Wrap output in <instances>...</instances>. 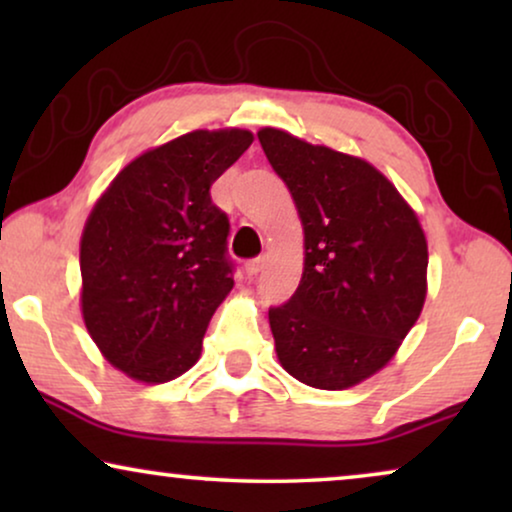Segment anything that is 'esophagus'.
Segmentation results:
<instances>
[{
	"mask_svg": "<svg viewBox=\"0 0 512 512\" xmlns=\"http://www.w3.org/2000/svg\"><path fill=\"white\" fill-rule=\"evenodd\" d=\"M265 265H268V256H258V258H251V261L244 263V272H247L249 277H254L261 272Z\"/></svg>",
	"mask_w": 512,
	"mask_h": 512,
	"instance_id": "obj_1",
	"label": "esophagus"
}]
</instances>
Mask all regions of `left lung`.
Instances as JSON below:
<instances>
[{
    "label": "left lung",
    "instance_id": "obj_1",
    "mask_svg": "<svg viewBox=\"0 0 512 512\" xmlns=\"http://www.w3.org/2000/svg\"><path fill=\"white\" fill-rule=\"evenodd\" d=\"M296 202L305 268L270 307L277 359L314 389H349L387 366L426 298V237L396 186L366 160L277 128L258 132Z\"/></svg>",
    "mask_w": 512,
    "mask_h": 512
}]
</instances>
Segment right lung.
I'll use <instances>...</instances> for the list:
<instances>
[{
    "label": "right lung",
    "instance_id": "add662e5",
    "mask_svg": "<svg viewBox=\"0 0 512 512\" xmlns=\"http://www.w3.org/2000/svg\"><path fill=\"white\" fill-rule=\"evenodd\" d=\"M254 142L249 130H193L125 165L81 235V312L111 366L146 384L200 359L233 289L230 223L209 188Z\"/></svg>",
    "mask_w": 512,
    "mask_h": 512
}]
</instances>
